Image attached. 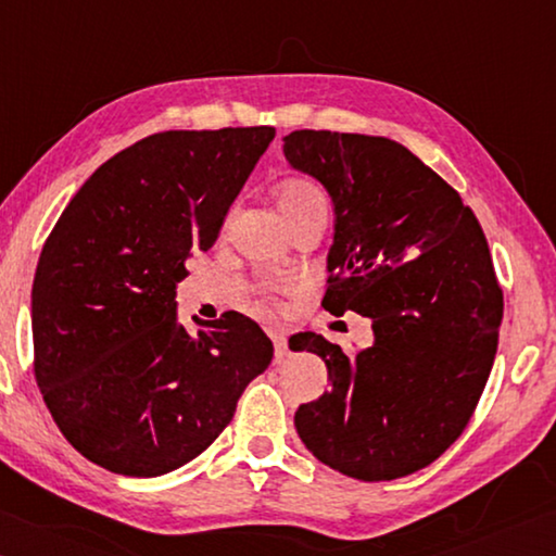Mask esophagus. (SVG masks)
<instances>
[{
  "instance_id": "esophagus-1",
  "label": "esophagus",
  "mask_w": 556,
  "mask_h": 556,
  "mask_svg": "<svg viewBox=\"0 0 556 556\" xmlns=\"http://www.w3.org/2000/svg\"><path fill=\"white\" fill-rule=\"evenodd\" d=\"M273 346H276V362L280 364L286 356H290V349H288V339L286 334H273Z\"/></svg>"
}]
</instances>
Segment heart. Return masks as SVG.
I'll use <instances>...</instances> for the list:
<instances>
[{
    "label": "heart",
    "instance_id": "heart-1",
    "mask_svg": "<svg viewBox=\"0 0 556 556\" xmlns=\"http://www.w3.org/2000/svg\"><path fill=\"white\" fill-rule=\"evenodd\" d=\"M313 204H327L323 190L317 188L313 180L307 178H290L283 180L278 188V207L283 214L298 212L305 207H313Z\"/></svg>",
    "mask_w": 556,
    "mask_h": 556
}]
</instances>
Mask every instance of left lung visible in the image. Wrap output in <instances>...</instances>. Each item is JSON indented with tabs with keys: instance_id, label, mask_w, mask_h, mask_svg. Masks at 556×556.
Listing matches in <instances>:
<instances>
[{
	"instance_id": "1",
	"label": "left lung",
	"mask_w": 556,
	"mask_h": 556,
	"mask_svg": "<svg viewBox=\"0 0 556 556\" xmlns=\"http://www.w3.org/2000/svg\"><path fill=\"white\" fill-rule=\"evenodd\" d=\"M290 165L332 194L337 227L323 307L371 319L374 344L346 354L313 332L295 352L327 364L332 391L298 407L300 440L358 481H393L459 440L489 381L503 290L469 204L403 143L300 129Z\"/></svg>"
}]
</instances>
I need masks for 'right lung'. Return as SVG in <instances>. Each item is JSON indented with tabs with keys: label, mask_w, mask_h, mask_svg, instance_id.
I'll return each instance as SVG.
<instances>
[{
	"label": "right lung",
	"mask_w": 556,
	"mask_h": 556,
	"mask_svg": "<svg viewBox=\"0 0 556 556\" xmlns=\"http://www.w3.org/2000/svg\"><path fill=\"white\" fill-rule=\"evenodd\" d=\"M273 126L161 131L97 168L43 243L31 290L34 376L58 430L124 476L168 473L231 422L273 358L253 319L188 332L185 261L217 241Z\"/></svg>",
	"instance_id": "1"
}]
</instances>
